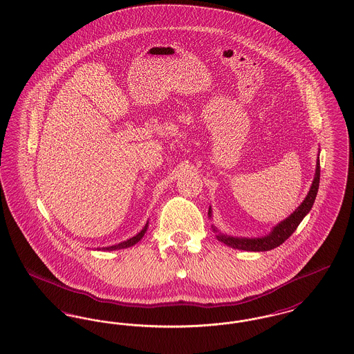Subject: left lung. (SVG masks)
<instances>
[{
    "label": "left lung",
    "mask_w": 354,
    "mask_h": 354,
    "mask_svg": "<svg viewBox=\"0 0 354 354\" xmlns=\"http://www.w3.org/2000/svg\"><path fill=\"white\" fill-rule=\"evenodd\" d=\"M319 185H320V159L317 156L315 179L312 182L308 195L305 196L303 203L293 211V214H290L286 219L280 221L277 225H274L268 235L260 236V237H235V236L221 234L215 225H212V230L216 234L218 240L231 248L241 250V251H250V252L270 251V250L281 245L286 239L296 231V228L303 221L304 218L309 214V211L313 207L315 199L317 196ZM208 216L209 218L212 216L211 207L208 209Z\"/></svg>",
    "instance_id": "left-lung-1"
}]
</instances>
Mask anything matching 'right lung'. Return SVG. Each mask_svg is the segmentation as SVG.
I'll return each instance as SVG.
<instances>
[{
	"label": "right lung",
	"instance_id": "right-lung-1",
	"mask_svg": "<svg viewBox=\"0 0 354 354\" xmlns=\"http://www.w3.org/2000/svg\"><path fill=\"white\" fill-rule=\"evenodd\" d=\"M147 228H149V221H147L146 225L142 228V231L138 232V234L133 236V237H130V239H127V240H124V241H122V243H119V244H114V245H110V247H102V248H97V250H98V251H117V250H124V248L133 247L136 243H139V241L142 240V237L146 234Z\"/></svg>",
	"mask_w": 354,
	"mask_h": 354
}]
</instances>
